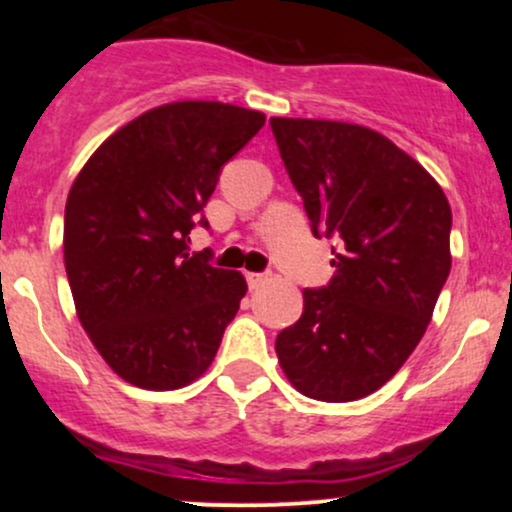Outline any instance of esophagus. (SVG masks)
Listing matches in <instances>:
<instances>
[{
  "instance_id": "esophagus-1",
  "label": "esophagus",
  "mask_w": 512,
  "mask_h": 512,
  "mask_svg": "<svg viewBox=\"0 0 512 512\" xmlns=\"http://www.w3.org/2000/svg\"><path fill=\"white\" fill-rule=\"evenodd\" d=\"M245 279H248L250 289H260L262 284H267L269 276L262 274V272H248V274H245Z\"/></svg>"
}]
</instances>
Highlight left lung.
<instances>
[{
  "instance_id": "1",
  "label": "left lung",
  "mask_w": 512,
  "mask_h": 512,
  "mask_svg": "<svg viewBox=\"0 0 512 512\" xmlns=\"http://www.w3.org/2000/svg\"><path fill=\"white\" fill-rule=\"evenodd\" d=\"M313 233L337 236L334 276L303 291V315L276 337L281 370L320 402L380 390L424 337L450 274L452 211L407 151L363 125L272 117Z\"/></svg>"
}]
</instances>
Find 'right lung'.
Wrapping results in <instances>:
<instances>
[{"label": "right lung", "mask_w": 512, "mask_h": 512, "mask_svg": "<svg viewBox=\"0 0 512 512\" xmlns=\"http://www.w3.org/2000/svg\"><path fill=\"white\" fill-rule=\"evenodd\" d=\"M264 120L219 101L158 105L110 134L72 182L64 267L74 308L125 383L180 390L214 361L248 284L190 255L187 236L221 166Z\"/></svg>", "instance_id": "right-lung-1"}]
</instances>
